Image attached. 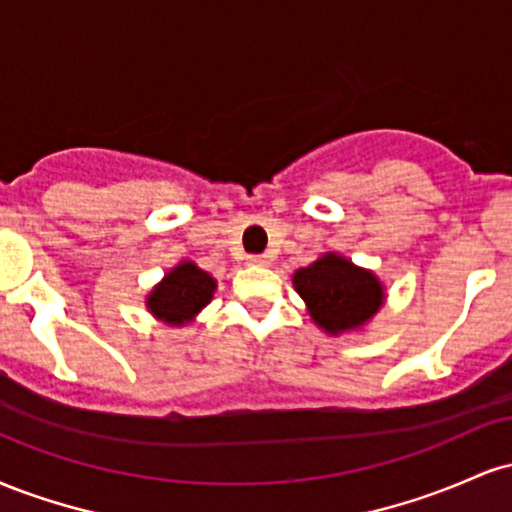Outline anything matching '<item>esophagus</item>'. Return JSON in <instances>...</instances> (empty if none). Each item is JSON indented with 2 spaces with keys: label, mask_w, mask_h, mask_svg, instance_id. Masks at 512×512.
<instances>
[{
  "label": "esophagus",
  "mask_w": 512,
  "mask_h": 512,
  "mask_svg": "<svg viewBox=\"0 0 512 512\" xmlns=\"http://www.w3.org/2000/svg\"><path fill=\"white\" fill-rule=\"evenodd\" d=\"M269 262H272V257L269 255H250L248 257V264H252V267H267Z\"/></svg>",
  "instance_id": "1"
}]
</instances>
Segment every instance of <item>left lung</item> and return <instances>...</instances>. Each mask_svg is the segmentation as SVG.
<instances>
[{
    "instance_id": "8db88e82",
    "label": "left lung",
    "mask_w": 512,
    "mask_h": 512,
    "mask_svg": "<svg viewBox=\"0 0 512 512\" xmlns=\"http://www.w3.org/2000/svg\"><path fill=\"white\" fill-rule=\"evenodd\" d=\"M291 281L310 320L332 337L363 330L387 298L378 274L339 252H325L308 267L296 269Z\"/></svg>"
}]
</instances>
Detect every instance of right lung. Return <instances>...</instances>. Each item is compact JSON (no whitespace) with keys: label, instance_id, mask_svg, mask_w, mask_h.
Segmentation results:
<instances>
[{"label":"right lung","instance_id":"add662e5","mask_svg":"<svg viewBox=\"0 0 512 512\" xmlns=\"http://www.w3.org/2000/svg\"><path fill=\"white\" fill-rule=\"evenodd\" d=\"M216 291V279L195 262L182 260L163 274L149 296L144 298L146 310L163 325L185 327L197 320V315L211 303Z\"/></svg>","mask_w":512,"mask_h":512}]
</instances>
